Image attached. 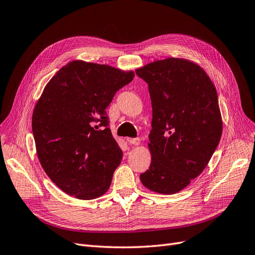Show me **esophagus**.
<instances>
[{"label":"esophagus","instance_id":"34e87169","mask_svg":"<svg viewBox=\"0 0 255 255\" xmlns=\"http://www.w3.org/2000/svg\"><path fill=\"white\" fill-rule=\"evenodd\" d=\"M127 142L130 144V145H139L140 144V139L138 137H135V138H131V137H127Z\"/></svg>","mask_w":255,"mask_h":255}]
</instances>
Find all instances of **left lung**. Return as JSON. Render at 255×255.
Listing matches in <instances>:
<instances>
[{
	"instance_id": "obj_1",
	"label": "left lung",
	"mask_w": 255,
	"mask_h": 255,
	"mask_svg": "<svg viewBox=\"0 0 255 255\" xmlns=\"http://www.w3.org/2000/svg\"><path fill=\"white\" fill-rule=\"evenodd\" d=\"M152 105L151 164L139 175L149 190L173 194L199 176L222 136L218 92L199 65L168 58L136 69Z\"/></svg>"
}]
</instances>
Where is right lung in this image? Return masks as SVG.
I'll use <instances>...</instances> for the list:
<instances>
[{
    "mask_svg": "<svg viewBox=\"0 0 255 255\" xmlns=\"http://www.w3.org/2000/svg\"><path fill=\"white\" fill-rule=\"evenodd\" d=\"M133 78L132 71L72 61L46 85L33 110L32 133L43 169L65 193L93 200L109 189L123 152L106 108Z\"/></svg>",
    "mask_w": 255,
    "mask_h": 255,
    "instance_id": "obj_1",
    "label": "right lung"
}]
</instances>
